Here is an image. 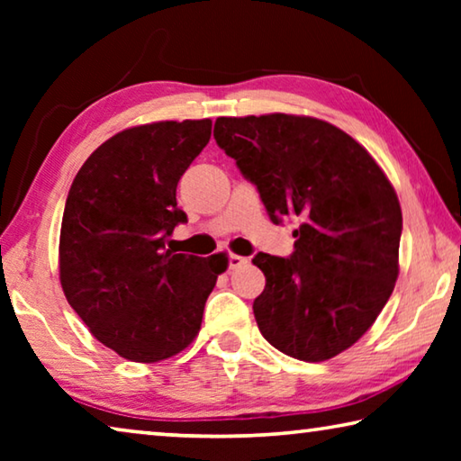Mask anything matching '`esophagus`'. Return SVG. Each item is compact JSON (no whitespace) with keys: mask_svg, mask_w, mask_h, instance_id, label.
<instances>
[{"mask_svg":"<svg viewBox=\"0 0 461 461\" xmlns=\"http://www.w3.org/2000/svg\"><path fill=\"white\" fill-rule=\"evenodd\" d=\"M246 262H248V258H244V256H238V254H230L228 256L230 268H238V267H241V264H246Z\"/></svg>","mask_w":461,"mask_h":461,"instance_id":"34e87169","label":"esophagus"}]
</instances>
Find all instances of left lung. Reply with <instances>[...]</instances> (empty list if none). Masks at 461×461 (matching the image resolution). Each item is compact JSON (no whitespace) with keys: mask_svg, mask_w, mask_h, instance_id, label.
Instances as JSON below:
<instances>
[{"mask_svg":"<svg viewBox=\"0 0 461 461\" xmlns=\"http://www.w3.org/2000/svg\"><path fill=\"white\" fill-rule=\"evenodd\" d=\"M217 146L256 185L270 220H299L291 258L258 252L264 339L303 362L352 348L399 278L401 203L364 146L307 115L217 118Z\"/></svg>","mask_w":461,"mask_h":461,"instance_id":"left-lung-1","label":"left lung"}]
</instances>
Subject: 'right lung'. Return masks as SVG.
Returning <instances> with one entry per match:
<instances>
[{
	"label": "right lung",
	"instance_id": "right-lung-1",
	"mask_svg": "<svg viewBox=\"0 0 461 461\" xmlns=\"http://www.w3.org/2000/svg\"><path fill=\"white\" fill-rule=\"evenodd\" d=\"M212 138V120L154 122L105 140L77 173L60 225L68 305L131 362L167 360L201 330L223 254H175L165 240L186 213L176 185Z\"/></svg>",
	"mask_w": 461,
	"mask_h": 461
}]
</instances>
